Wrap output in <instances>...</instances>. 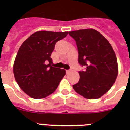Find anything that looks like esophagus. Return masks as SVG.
Listing matches in <instances>:
<instances>
[{
  "mask_svg": "<svg viewBox=\"0 0 130 130\" xmlns=\"http://www.w3.org/2000/svg\"><path fill=\"white\" fill-rule=\"evenodd\" d=\"M66 73H67V74H68V73H70V70H66Z\"/></svg>",
  "mask_w": 130,
  "mask_h": 130,
  "instance_id": "esophagus-1",
  "label": "esophagus"
}]
</instances>
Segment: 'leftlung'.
Wrapping results in <instances>:
<instances>
[{
  "label": "left lung",
  "mask_w": 130,
  "mask_h": 130,
  "mask_svg": "<svg viewBox=\"0 0 130 130\" xmlns=\"http://www.w3.org/2000/svg\"><path fill=\"white\" fill-rule=\"evenodd\" d=\"M77 47L78 62L85 70L73 85L76 92L88 99H97L111 88L118 75L114 50L107 40L94 29L69 32Z\"/></svg>",
  "instance_id": "obj_1"
}]
</instances>
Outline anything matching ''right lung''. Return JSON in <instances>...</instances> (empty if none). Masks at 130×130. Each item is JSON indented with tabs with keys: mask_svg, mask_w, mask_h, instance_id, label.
I'll use <instances>...</instances> for the list:
<instances>
[{
	"mask_svg": "<svg viewBox=\"0 0 130 130\" xmlns=\"http://www.w3.org/2000/svg\"><path fill=\"white\" fill-rule=\"evenodd\" d=\"M68 32L38 31L23 43L13 65L15 79L26 94L40 99L55 91L66 74L64 69L53 67L51 53L58 41Z\"/></svg>",
	"mask_w": 130,
	"mask_h": 130,
	"instance_id": "add662e5",
	"label": "right lung"
}]
</instances>
